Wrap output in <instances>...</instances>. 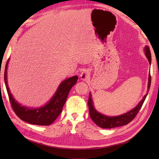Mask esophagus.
Returning <instances> with one entry per match:
<instances>
[{
  "label": "esophagus",
  "instance_id": "obj_1",
  "mask_svg": "<svg viewBox=\"0 0 159 159\" xmlns=\"http://www.w3.org/2000/svg\"><path fill=\"white\" fill-rule=\"evenodd\" d=\"M89 78V72L88 71H84L80 74V79L83 80H86Z\"/></svg>",
  "mask_w": 159,
  "mask_h": 159
}]
</instances>
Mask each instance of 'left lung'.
Here are the masks:
<instances>
[{
    "mask_svg": "<svg viewBox=\"0 0 159 159\" xmlns=\"http://www.w3.org/2000/svg\"><path fill=\"white\" fill-rule=\"evenodd\" d=\"M145 53L147 58L149 61L150 63H151V52L149 46H146L145 47ZM148 90L149 92L150 85H151V76L150 74L149 75V79H148ZM148 95V93L144 96L143 99L141 100V102L137 104V106L134 108V109L130 111L125 114L121 115V116H116V117H108L104 116V115L100 114V113L97 112L93 108L92 100L91 98V94L89 93V97L88 100V106H89V116L91 119H92L93 122L96 125H98L99 127L103 128H112L115 127H119L122 126L124 125H126L129 124L130 121L134 120V118L136 117L137 113H139L141 107H142L143 104L146 98V96Z\"/></svg>",
    "mask_w": 159,
    "mask_h": 159,
    "instance_id": "8db88e82",
    "label": "left lung"
}]
</instances>
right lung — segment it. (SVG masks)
<instances>
[{
	"mask_svg": "<svg viewBox=\"0 0 159 159\" xmlns=\"http://www.w3.org/2000/svg\"><path fill=\"white\" fill-rule=\"evenodd\" d=\"M7 63L8 61H7L5 69V83L10 103L16 116L22 120L31 124L48 126L53 123L54 121L61 113L63 107L66 102L71 88L77 82L78 76H74L69 78L61 83L52 98L44 107L39 108V109L38 108V109H29V108L21 106L17 102L10 93L7 82Z\"/></svg>",
	"mask_w": 159,
	"mask_h": 159,
	"instance_id": "1",
	"label": "right lung"
}]
</instances>
